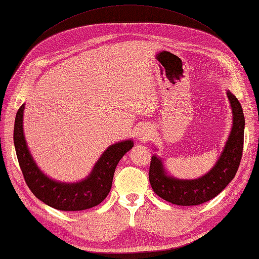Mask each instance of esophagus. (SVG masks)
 Here are the masks:
<instances>
[{
	"label": "esophagus",
	"instance_id": "34e87169",
	"mask_svg": "<svg viewBox=\"0 0 259 259\" xmlns=\"http://www.w3.org/2000/svg\"><path fill=\"white\" fill-rule=\"evenodd\" d=\"M139 136H140V139H141L142 141H145V140L149 139V136H150V132L147 131V130H142V131L140 132Z\"/></svg>",
	"mask_w": 259,
	"mask_h": 259
}]
</instances>
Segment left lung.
<instances>
[{"label":"left lung","instance_id":"obj_1","mask_svg":"<svg viewBox=\"0 0 259 259\" xmlns=\"http://www.w3.org/2000/svg\"><path fill=\"white\" fill-rule=\"evenodd\" d=\"M227 95L233 109V130L218 162L205 176L196 180H178L166 176L161 160L152 156L149 171L151 187L165 201L178 205L201 204L218 196L235 178L244 149L245 117L239 100L229 91Z\"/></svg>","mask_w":259,"mask_h":259}]
</instances>
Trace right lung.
Masks as SVG:
<instances>
[{
    "mask_svg": "<svg viewBox=\"0 0 259 259\" xmlns=\"http://www.w3.org/2000/svg\"><path fill=\"white\" fill-rule=\"evenodd\" d=\"M23 109L24 105L15 116L13 141L19 165L31 192L57 210L80 211L96 207L109 193L115 168L125 153L133 147V142L127 140L110 145L85 180L77 183L57 182L39 170L30 154L23 135Z\"/></svg>",
    "mask_w": 259,
    "mask_h": 259,
    "instance_id": "add662e5",
    "label": "right lung"
}]
</instances>
